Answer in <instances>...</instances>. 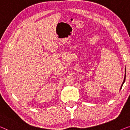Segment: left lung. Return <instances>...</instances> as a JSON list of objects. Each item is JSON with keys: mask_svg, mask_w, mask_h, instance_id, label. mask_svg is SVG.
I'll use <instances>...</instances> for the list:
<instances>
[{"mask_svg": "<svg viewBox=\"0 0 130 130\" xmlns=\"http://www.w3.org/2000/svg\"><path fill=\"white\" fill-rule=\"evenodd\" d=\"M125 74H126V73H125ZM125 76H126V75H125V77H124V81H123V83H122V85H121V89H122V86H123L124 83V82H125Z\"/></svg>", "mask_w": 130, "mask_h": 130, "instance_id": "obj_1", "label": "left lung"}]
</instances>
